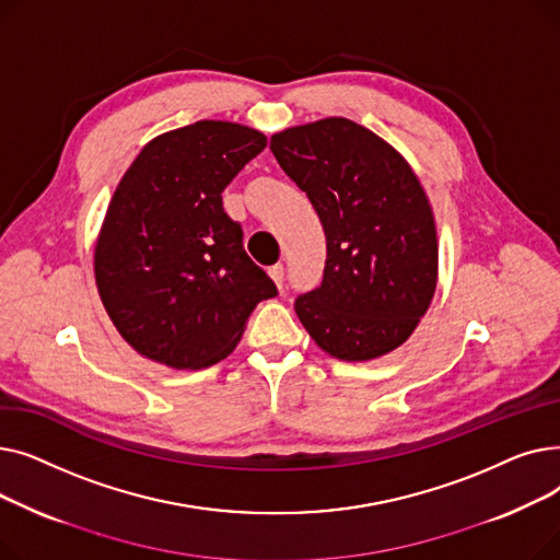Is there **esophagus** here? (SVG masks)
Wrapping results in <instances>:
<instances>
[{
    "instance_id": "34e87169",
    "label": "esophagus",
    "mask_w": 560,
    "mask_h": 560,
    "mask_svg": "<svg viewBox=\"0 0 560 560\" xmlns=\"http://www.w3.org/2000/svg\"><path fill=\"white\" fill-rule=\"evenodd\" d=\"M268 272H270V277L275 279V283L281 288V285H283V265L277 262V265H272V268H270Z\"/></svg>"
}]
</instances>
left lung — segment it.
Wrapping results in <instances>:
<instances>
[{
    "mask_svg": "<svg viewBox=\"0 0 560 560\" xmlns=\"http://www.w3.org/2000/svg\"><path fill=\"white\" fill-rule=\"evenodd\" d=\"M270 150L327 235L325 275L295 300L302 325L336 359L388 354L418 327L438 277L435 224L418 176L345 117L285 129Z\"/></svg>",
    "mask_w": 560,
    "mask_h": 560,
    "instance_id": "8db88e82",
    "label": "left lung"
}]
</instances>
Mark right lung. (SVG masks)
<instances>
[{
    "instance_id": "add662e5",
    "label": "right lung",
    "mask_w": 560,
    "mask_h": 560,
    "mask_svg": "<svg viewBox=\"0 0 560 560\" xmlns=\"http://www.w3.org/2000/svg\"><path fill=\"white\" fill-rule=\"evenodd\" d=\"M268 138L203 120L142 147L117 186L95 247L100 298L142 357L206 368L238 345L254 306L279 290L247 256L222 192Z\"/></svg>"
}]
</instances>
